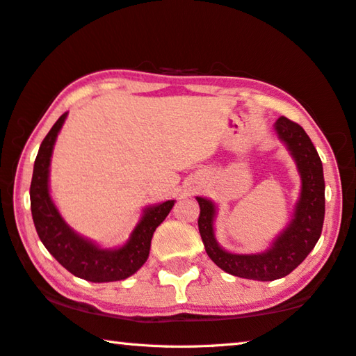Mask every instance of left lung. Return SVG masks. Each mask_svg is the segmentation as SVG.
I'll return each mask as SVG.
<instances>
[{
    "instance_id": "1",
    "label": "left lung",
    "mask_w": 356,
    "mask_h": 356,
    "mask_svg": "<svg viewBox=\"0 0 356 356\" xmlns=\"http://www.w3.org/2000/svg\"><path fill=\"white\" fill-rule=\"evenodd\" d=\"M277 136L290 150L301 176V195L291 222L261 253H231L218 245L213 233L217 207L211 200L200 202L198 228L206 253L225 273L252 280H275L300 266L320 239L325 218V179L321 160L307 133L286 117L275 122Z\"/></svg>"
}]
</instances>
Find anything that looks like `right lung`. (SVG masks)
I'll use <instances>...</instances> for the list:
<instances>
[{
  "instance_id": "right-lung-1",
  "label": "right lung",
  "mask_w": 356,
  "mask_h": 356,
  "mask_svg": "<svg viewBox=\"0 0 356 356\" xmlns=\"http://www.w3.org/2000/svg\"><path fill=\"white\" fill-rule=\"evenodd\" d=\"M66 115L67 112L50 128L35 160L30 187L33 222L39 239L50 255L76 277L98 284L123 280L133 275L147 261L152 236L158 225L171 212L176 201L169 200L145 207L129 239L118 249H101L95 242L77 234L60 216L49 191L50 156Z\"/></svg>"
}]
</instances>
